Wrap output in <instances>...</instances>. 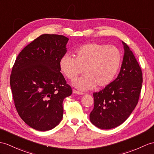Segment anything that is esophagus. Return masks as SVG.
<instances>
[{"mask_svg":"<svg viewBox=\"0 0 154 154\" xmlns=\"http://www.w3.org/2000/svg\"><path fill=\"white\" fill-rule=\"evenodd\" d=\"M72 92H73V93H74V94H77V95H83L84 94L83 92L78 91H76V90H75V89L72 90Z\"/></svg>","mask_w":154,"mask_h":154,"instance_id":"esophagus-1","label":"esophagus"}]
</instances>
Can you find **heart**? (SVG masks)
Wrapping results in <instances>:
<instances>
[{"instance_id":"b5f03b06","label":"heart","mask_w":154,"mask_h":154,"mask_svg":"<svg viewBox=\"0 0 154 154\" xmlns=\"http://www.w3.org/2000/svg\"><path fill=\"white\" fill-rule=\"evenodd\" d=\"M122 55L117 48L96 42L82 45L75 51V57L65 55L59 67L67 79L72 80L83 72L85 74L75 79L72 85L85 91L109 85L117 73Z\"/></svg>"}]
</instances>
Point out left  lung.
I'll return each instance as SVG.
<instances>
[{
	"mask_svg": "<svg viewBox=\"0 0 154 154\" xmlns=\"http://www.w3.org/2000/svg\"><path fill=\"white\" fill-rule=\"evenodd\" d=\"M124 55L118 77L99 92L93 93L94 108L90 121L102 129L120 125L136 107L142 84V72L129 47L122 42Z\"/></svg>",
	"mask_w": 154,
	"mask_h": 154,
	"instance_id": "1",
	"label": "left lung"
}]
</instances>
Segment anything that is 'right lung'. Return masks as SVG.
Instances as JSON below:
<instances>
[{
  "label": "right lung",
  "instance_id": "right-lung-1",
  "mask_svg": "<svg viewBox=\"0 0 154 154\" xmlns=\"http://www.w3.org/2000/svg\"><path fill=\"white\" fill-rule=\"evenodd\" d=\"M68 41L63 35H40L21 50L12 67L15 106L26 124L36 130L46 131L59 124L63 100L72 93L59 67Z\"/></svg>",
  "mask_w": 154,
  "mask_h": 154
}]
</instances>
